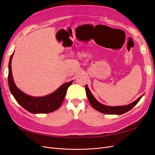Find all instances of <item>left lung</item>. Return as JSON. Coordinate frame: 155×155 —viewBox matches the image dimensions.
Masks as SVG:
<instances>
[{
	"mask_svg": "<svg viewBox=\"0 0 155 155\" xmlns=\"http://www.w3.org/2000/svg\"><path fill=\"white\" fill-rule=\"evenodd\" d=\"M85 91H86V94L88 97V100L90 102L91 106L96 109V110L99 111L101 113L106 114H122L125 113V112L129 111L133 108L138 104V102L140 100L142 97L143 96H140L138 99L134 101V102L131 103V104L127 105H123V106H117V107H112V106H107L103 105L100 103L98 102L96 98L94 97L92 94L89 90V88L87 85L85 86Z\"/></svg>",
	"mask_w": 155,
	"mask_h": 155,
	"instance_id": "1",
	"label": "left lung"
}]
</instances>
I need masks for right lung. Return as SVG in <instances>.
I'll return each instance as SVG.
<instances>
[{
	"label": "right lung",
	"instance_id": "1",
	"mask_svg": "<svg viewBox=\"0 0 155 155\" xmlns=\"http://www.w3.org/2000/svg\"><path fill=\"white\" fill-rule=\"evenodd\" d=\"M13 53L9 61L8 85L11 93L17 103L25 109L33 114H46L58 109L64 100L67 91L73 81L65 83L55 92L43 97H34L26 94L18 89L14 83L12 72V59Z\"/></svg>",
	"mask_w": 155,
	"mask_h": 155
}]
</instances>
